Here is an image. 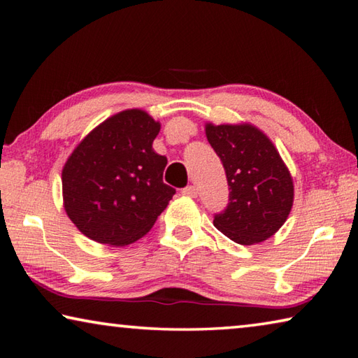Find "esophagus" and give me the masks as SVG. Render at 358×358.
Wrapping results in <instances>:
<instances>
[{
	"instance_id": "1",
	"label": "esophagus",
	"mask_w": 358,
	"mask_h": 358,
	"mask_svg": "<svg viewBox=\"0 0 358 358\" xmlns=\"http://www.w3.org/2000/svg\"><path fill=\"white\" fill-rule=\"evenodd\" d=\"M181 194L183 195H186V196H191V199H195L196 196V194H199V191H196V187L195 186H186L183 191H181Z\"/></svg>"
}]
</instances>
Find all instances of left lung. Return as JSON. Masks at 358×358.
Listing matches in <instances>:
<instances>
[{
  "label": "left lung",
  "instance_id": "8db88e82",
  "mask_svg": "<svg viewBox=\"0 0 358 358\" xmlns=\"http://www.w3.org/2000/svg\"><path fill=\"white\" fill-rule=\"evenodd\" d=\"M206 136L224 167L229 203L214 226L238 245L272 237L291 212L294 183L278 150L252 124H206Z\"/></svg>",
  "mask_w": 358,
  "mask_h": 358
}]
</instances>
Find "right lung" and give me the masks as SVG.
<instances>
[{"label": "right lung", "mask_w": 358, "mask_h": 358, "mask_svg": "<svg viewBox=\"0 0 358 358\" xmlns=\"http://www.w3.org/2000/svg\"><path fill=\"white\" fill-rule=\"evenodd\" d=\"M159 123L140 109L96 126L63 167L66 214L90 240L126 246L146 235L172 200L167 158L152 149Z\"/></svg>", "instance_id": "right-lung-1"}]
</instances>
